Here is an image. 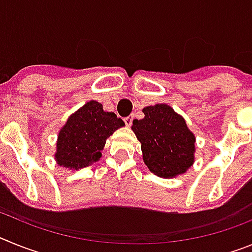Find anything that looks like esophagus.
I'll return each mask as SVG.
<instances>
[{
  "mask_svg": "<svg viewBox=\"0 0 252 252\" xmlns=\"http://www.w3.org/2000/svg\"><path fill=\"white\" fill-rule=\"evenodd\" d=\"M132 120H133L132 115L127 116V117H125L124 121H125V124H126V126H131V125H132Z\"/></svg>",
  "mask_w": 252,
  "mask_h": 252,
  "instance_id": "1",
  "label": "esophagus"
}]
</instances>
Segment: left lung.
<instances>
[{
	"mask_svg": "<svg viewBox=\"0 0 252 252\" xmlns=\"http://www.w3.org/2000/svg\"><path fill=\"white\" fill-rule=\"evenodd\" d=\"M145 117L133 120L132 131L141 142L142 159L160 178L184 174L194 162L195 136L186 120L165 103L145 107Z\"/></svg>",
	"mask_w": 252,
	"mask_h": 252,
	"instance_id": "left-lung-1",
	"label": "left lung"
}]
</instances>
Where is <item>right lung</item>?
<instances>
[{
	"instance_id": "right-lung-1",
	"label": "right lung",
	"mask_w": 252,
	"mask_h": 252,
	"mask_svg": "<svg viewBox=\"0 0 252 252\" xmlns=\"http://www.w3.org/2000/svg\"><path fill=\"white\" fill-rule=\"evenodd\" d=\"M125 122L116 113L106 112L97 101L87 102L69 116L57 141V164L70 170L86 168L102 157L106 140Z\"/></svg>"
}]
</instances>
